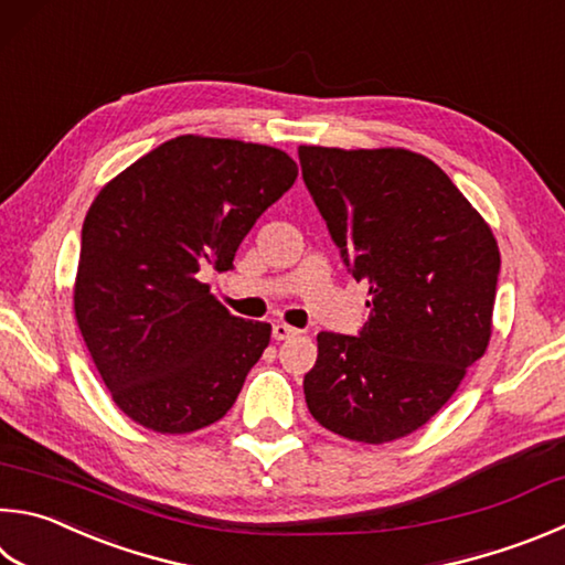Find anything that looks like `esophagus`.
Returning <instances> with one entry per match:
<instances>
[{"label":"esophagus","mask_w":565,"mask_h":565,"mask_svg":"<svg viewBox=\"0 0 565 565\" xmlns=\"http://www.w3.org/2000/svg\"><path fill=\"white\" fill-rule=\"evenodd\" d=\"M271 335H274V341H289V338L299 335V331H296V328H291V326H286V323H274Z\"/></svg>","instance_id":"1"}]
</instances>
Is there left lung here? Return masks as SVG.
<instances>
[{
  "instance_id": "1",
  "label": "left lung",
  "mask_w": 565,
  "mask_h": 565,
  "mask_svg": "<svg viewBox=\"0 0 565 565\" xmlns=\"http://www.w3.org/2000/svg\"><path fill=\"white\" fill-rule=\"evenodd\" d=\"M299 160L348 271L371 294L361 335L318 333L306 405L345 439L393 443L429 423L484 355L497 239L419 152L301 146Z\"/></svg>"
}]
</instances>
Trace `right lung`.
I'll list each match as a JSON object with an SVG mask.
<instances>
[{
  "label": "right lung",
  "mask_w": 565,
  "mask_h": 565,
  "mask_svg": "<svg viewBox=\"0 0 565 565\" xmlns=\"http://www.w3.org/2000/svg\"><path fill=\"white\" fill-rule=\"evenodd\" d=\"M296 175L279 148L178 136L96 194L81 230L74 311L132 423L184 435L234 405L271 326L232 316L198 274L232 269L242 239Z\"/></svg>",
  "instance_id": "right-lung-1"
}]
</instances>
